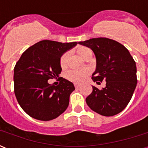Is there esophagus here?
Segmentation results:
<instances>
[{
  "mask_svg": "<svg viewBox=\"0 0 148 148\" xmlns=\"http://www.w3.org/2000/svg\"><path fill=\"white\" fill-rule=\"evenodd\" d=\"M74 85H75V88H78V87H80V85H79V84H74Z\"/></svg>",
  "mask_w": 148,
  "mask_h": 148,
  "instance_id": "obj_1",
  "label": "esophagus"
}]
</instances>
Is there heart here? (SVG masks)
<instances>
[{
  "label": "heart",
  "mask_w": 148,
  "mask_h": 148,
  "mask_svg": "<svg viewBox=\"0 0 148 148\" xmlns=\"http://www.w3.org/2000/svg\"><path fill=\"white\" fill-rule=\"evenodd\" d=\"M77 53L83 58H87L89 55H92L90 49L84 47H79L77 49ZM66 58H67V53H64L60 58V64L61 67H64L66 66ZM89 74H90V70L86 68L80 70H71L66 73V78L69 81L74 83H82Z\"/></svg>",
  "instance_id": "b5f03b06"
}]
</instances>
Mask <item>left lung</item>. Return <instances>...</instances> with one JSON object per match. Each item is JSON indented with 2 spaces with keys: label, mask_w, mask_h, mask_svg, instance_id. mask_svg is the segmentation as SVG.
I'll list each match as a JSON object with an SVG mask.
<instances>
[{
  "label": "left lung",
  "mask_w": 148,
  "mask_h": 148,
  "mask_svg": "<svg viewBox=\"0 0 148 148\" xmlns=\"http://www.w3.org/2000/svg\"><path fill=\"white\" fill-rule=\"evenodd\" d=\"M78 44L90 48L96 58L92 79L97 84L106 82V87H92L86 98L89 108L104 116L118 114L127 107L137 84L136 65L128 49L120 43L107 38H97Z\"/></svg>",
  "instance_id": "1"
}]
</instances>
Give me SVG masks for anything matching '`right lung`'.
Returning <instances> with one entry per match:
<instances>
[{
	"label": "right lung",
	"mask_w": 148,
	"mask_h": 148,
	"mask_svg": "<svg viewBox=\"0 0 148 148\" xmlns=\"http://www.w3.org/2000/svg\"><path fill=\"white\" fill-rule=\"evenodd\" d=\"M77 44L40 40L21 55L14 69V88L18 104L29 116L49 121L66 110L73 84L62 77L58 86L48 80L59 77L60 58Z\"/></svg>",
	"instance_id": "add662e5"
}]
</instances>
